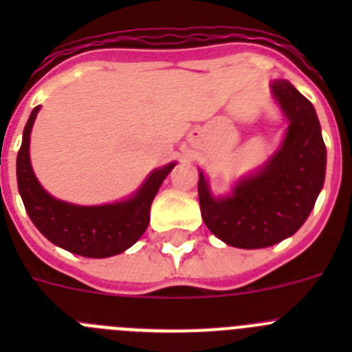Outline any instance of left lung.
I'll use <instances>...</instances> for the list:
<instances>
[{"instance_id": "obj_1", "label": "left lung", "mask_w": 352, "mask_h": 352, "mask_svg": "<svg viewBox=\"0 0 352 352\" xmlns=\"http://www.w3.org/2000/svg\"><path fill=\"white\" fill-rule=\"evenodd\" d=\"M272 88L289 118L282 148L256 176L239 182L231 197L213 199L203 173L199 176L204 223L231 247H272L294 234L324 183L326 146L316 109L287 80H275Z\"/></svg>"}]
</instances>
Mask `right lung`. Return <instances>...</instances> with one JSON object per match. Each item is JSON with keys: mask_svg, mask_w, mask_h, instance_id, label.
Here are the masks:
<instances>
[{"mask_svg": "<svg viewBox=\"0 0 352 352\" xmlns=\"http://www.w3.org/2000/svg\"><path fill=\"white\" fill-rule=\"evenodd\" d=\"M38 107L31 111L17 155V186L31 222L49 241L84 257H111L132 247L148 229L149 208L174 167L155 170L135 197L107 206H76L51 197L36 182L30 162V133Z\"/></svg>", "mask_w": 352, "mask_h": 352, "instance_id": "add662e5", "label": "right lung"}]
</instances>
